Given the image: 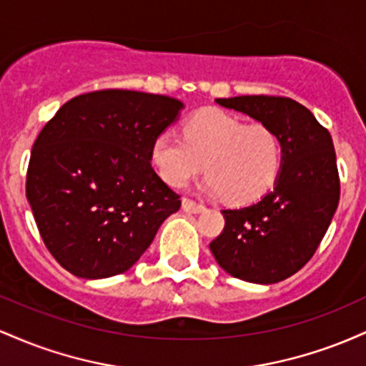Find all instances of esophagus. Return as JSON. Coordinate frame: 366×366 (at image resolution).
<instances>
[{"label":"esophagus","instance_id":"1","mask_svg":"<svg viewBox=\"0 0 366 366\" xmlns=\"http://www.w3.org/2000/svg\"><path fill=\"white\" fill-rule=\"evenodd\" d=\"M182 208L186 209L187 213H201V212H204L203 204L196 203L194 199H189V197H184V199H182Z\"/></svg>","mask_w":366,"mask_h":366}]
</instances>
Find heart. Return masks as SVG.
<instances>
[{
	"label": "heart",
	"instance_id": "1",
	"mask_svg": "<svg viewBox=\"0 0 366 366\" xmlns=\"http://www.w3.org/2000/svg\"><path fill=\"white\" fill-rule=\"evenodd\" d=\"M279 136L263 124H244L224 112H204L184 124L182 137L162 132L151 146V162L172 187H182L207 170L204 189L230 204L262 197L279 174Z\"/></svg>",
	"mask_w": 366,
	"mask_h": 366
}]
</instances>
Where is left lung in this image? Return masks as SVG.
<instances>
[{"label": "left lung", "mask_w": 366, "mask_h": 366, "mask_svg": "<svg viewBox=\"0 0 366 366\" xmlns=\"http://www.w3.org/2000/svg\"><path fill=\"white\" fill-rule=\"evenodd\" d=\"M215 102L274 130L282 165L274 189L262 199L222 209L225 227L209 249L236 279L280 282L312 259L337 209L341 182L334 142L313 113L291 98L259 94Z\"/></svg>", "instance_id": "left-lung-1"}]
</instances>
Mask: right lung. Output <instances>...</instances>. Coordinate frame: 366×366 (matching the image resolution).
<instances>
[{
    "instance_id": "1",
    "label": "right lung",
    "mask_w": 366,
    "mask_h": 366,
    "mask_svg": "<svg viewBox=\"0 0 366 366\" xmlns=\"http://www.w3.org/2000/svg\"><path fill=\"white\" fill-rule=\"evenodd\" d=\"M182 108L162 94L94 91L66 102L41 130L25 194L46 247L70 274H124L180 208L151 165V146Z\"/></svg>"
}]
</instances>
